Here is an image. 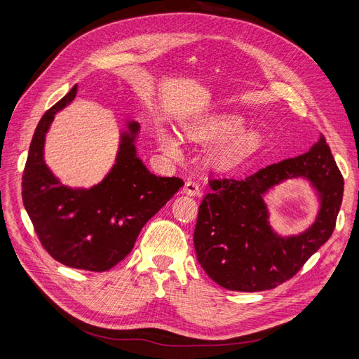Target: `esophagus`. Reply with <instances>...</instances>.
Returning a JSON list of instances; mask_svg holds the SVG:
<instances>
[{"label":"esophagus","instance_id":"1","mask_svg":"<svg viewBox=\"0 0 359 359\" xmlns=\"http://www.w3.org/2000/svg\"><path fill=\"white\" fill-rule=\"evenodd\" d=\"M184 193L187 196H198L200 194V185L197 181L189 180L184 185Z\"/></svg>","mask_w":359,"mask_h":359}]
</instances>
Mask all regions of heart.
Returning a JSON list of instances; mask_svg holds the SVG:
<instances>
[{"label":"heart","mask_w":359,"mask_h":359,"mask_svg":"<svg viewBox=\"0 0 359 359\" xmlns=\"http://www.w3.org/2000/svg\"><path fill=\"white\" fill-rule=\"evenodd\" d=\"M243 119L232 115L206 116L198 121L185 126V133L191 137L201 140H215L219 137H228L236 132L235 136L229 137L224 143H220L215 151L213 158L219 165H232L243 158L248 156L255 149H259L262 140L260 135L254 131H243ZM156 142L159 147L170 156L180 155V144L175 135L165 127H156Z\"/></svg>","instance_id":"heart-1"}]
</instances>
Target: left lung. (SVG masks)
Segmentation results:
<instances>
[{
	"mask_svg": "<svg viewBox=\"0 0 359 359\" xmlns=\"http://www.w3.org/2000/svg\"><path fill=\"white\" fill-rule=\"evenodd\" d=\"M309 179L320 210L305 233L280 237L271 229L262 196L289 177ZM194 229L197 260L222 287L259 292L294 278L332 236L344 197V177L324 135L301 156L269 165L243 178L210 180Z\"/></svg>",
	"mask_w": 359,
	"mask_h": 359,
	"instance_id": "8db88e82",
	"label": "left lung"
}]
</instances>
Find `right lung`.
Instances as JSON below:
<instances>
[{
	"instance_id": "1",
	"label": "right lung",
	"mask_w": 359,
	"mask_h": 359,
	"mask_svg": "<svg viewBox=\"0 0 359 359\" xmlns=\"http://www.w3.org/2000/svg\"><path fill=\"white\" fill-rule=\"evenodd\" d=\"M77 84L48 109L33 134L23 172V204L42 247L64 266L105 271L127 257L146 225L184 185L149 172L135 150L139 123L121 133L115 165L92 189H70L43 161L45 135Z\"/></svg>"
}]
</instances>
